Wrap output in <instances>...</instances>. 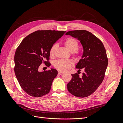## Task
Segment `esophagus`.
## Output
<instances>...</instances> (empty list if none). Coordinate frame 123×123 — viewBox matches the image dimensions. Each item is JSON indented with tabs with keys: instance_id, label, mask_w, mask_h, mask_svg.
<instances>
[{
	"instance_id": "1",
	"label": "esophagus",
	"mask_w": 123,
	"mask_h": 123,
	"mask_svg": "<svg viewBox=\"0 0 123 123\" xmlns=\"http://www.w3.org/2000/svg\"><path fill=\"white\" fill-rule=\"evenodd\" d=\"M58 74H59V75H62V74H64V72H62L61 71H58Z\"/></svg>"
}]
</instances>
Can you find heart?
<instances>
[{
  "instance_id": "b5f03b06",
  "label": "heart",
  "mask_w": 123,
  "mask_h": 123,
  "mask_svg": "<svg viewBox=\"0 0 123 123\" xmlns=\"http://www.w3.org/2000/svg\"><path fill=\"white\" fill-rule=\"evenodd\" d=\"M65 46L67 49L70 52H76L79 48V43L77 40L72 37H70L65 41ZM57 48V44H54L51 47L49 51L50 56L53 57L55 53V51ZM73 65V62L71 60H65V59H59L54 62V67L61 71H66L68 70L70 67Z\"/></svg>"
}]
</instances>
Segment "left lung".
I'll return each mask as SVG.
<instances>
[{
    "label": "left lung",
    "instance_id": "1",
    "mask_svg": "<svg viewBox=\"0 0 123 123\" xmlns=\"http://www.w3.org/2000/svg\"><path fill=\"white\" fill-rule=\"evenodd\" d=\"M66 35L80 41L83 53L76 68L84 70L82 77L77 73L71 74L72 79L67 84L68 90L77 97H87L95 92L105 77L108 62L105 48L97 37L86 30L71 31Z\"/></svg>",
    "mask_w": 123,
    "mask_h": 123
}]
</instances>
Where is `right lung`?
<instances>
[{"mask_svg": "<svg viewBox=\"0 0 123 123\" xmlns=\"http://www.w3.org/2000/svg\"><path fill=\"white\" fill-rule=\"evenodd\" d=\"M66 33L64 31L41 30L29 34L17 48L14 56V71L24 91L33 97L48 94L58 72L51 68L38 71L41 64L50 66V48Z\"/></svg>", "mask_w": 123, "mask_h": 123, "instance_id": "obj_1", "label": "right lung"}]
</instances>
